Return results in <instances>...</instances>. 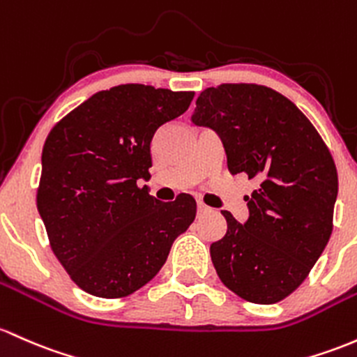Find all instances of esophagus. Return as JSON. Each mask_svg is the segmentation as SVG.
<instances>
[{
	"mask_svg": "<svg viewBox=\"0 0 357 357\" xmlns=\"http://www.w3.org/2000/svg\"><path fill=\"white\" fill-rule=\"evenodd\" d=\"M206 211H210L208 206H206L205 203H203V202H199V199H198V213L202 215V213H206Z\"/></svg>",
	"mask_w": 357,
	"mask_h": 357,
	"instance_id": "1",
	"label": "esophagus"
}]
</instances>
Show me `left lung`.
I'll use <instances>...</instances> for the list:
<instances>
[{"label":"left lung","instance_id":"obj_1","mask_svg":"<svg viewBox=\"0 0 357 357\" xmlns=\"http://www.w3.org/2000/svg\"><path fill=\"white\" fill-rule=\"evenodd\" d=\"M191 120L220 135L232 174L257 183L244 225L222 211L227 234L210 245L218 278L250 303H278L331 238L339 188L331 151L296 105L268 86L206 88Z\"/></svg>","mask_w":357,"mask_h":357}]
</instances>
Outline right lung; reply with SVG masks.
<instances>
[{
  "label": "right lung",
  "mask_w": 357,
  "mask_h": 357,
  "mask_svg": "<svg viewBox=\"0 0 357 357\" xmlns=\"http://www.w3.org/2000/svg\"><path fill=\"white\" fill-rule=\"evenodd\" d=\"M193 91L120 84L59 120L42 151L37 208L70 280L100 298H123L162 268L197 217L183 193L162 203L151 178L152 137L186 112Z\"/></svg>",
  "instance_id": "1"
}]
</instances>
